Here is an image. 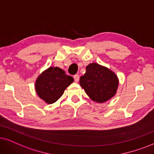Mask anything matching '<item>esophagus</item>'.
Returning a JSON list of instances; mask_svg holds the SVG:
<instances>
[{
	"mask_svg": "<svg viewBox=\"0 0 154 154\" xmlns=\"http://www.w3.org/2000/svg\"><path fill=\"white\" fill-rule=\"evenodd\" d=\"M74 79H75V81L76 82H78V81L79 79V75H75V76H74Z\"/></svg>",
	"mask_w": 154,
	"mask_h": 154,
	"instance_id": "esophagus-1",
	"label": "esophagus"
}]
</instances>
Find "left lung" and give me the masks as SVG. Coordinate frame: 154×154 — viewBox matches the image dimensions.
<instances>
[{"instance_id":"1","label":"left lung","mask_w":154,"mask_h":154,"mask_svg":"<svg viewBox=\"0 0 154 154\" xmlns=\"http://www.w3.org/2000/svg\"><path fill=\"white\" fill-rule=\"evenodd\" d=\"M79 85L91 100L98 103L106 102L116 94L119 79L107 67L97 63H90L82 76Z\"/></svg>"}]
</instances>
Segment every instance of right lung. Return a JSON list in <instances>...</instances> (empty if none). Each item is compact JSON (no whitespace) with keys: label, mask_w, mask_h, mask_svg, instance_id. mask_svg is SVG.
<instances>
[{"label":"right lung","mask_w":154,"mask_h":154,"mask_svg":"<svg viewBox=\"0 0 154 154\" xmlns=\"http://www.w3.org/2000/svg\"><path fill=\"white\" fill-rule=\"evenodd\" d=\"M74 79L67 75L59 67H50L39 75L35 82V91L38 97L47 104L57 101Z\"/></svg>","instance_id":"1"}]
</instances>
